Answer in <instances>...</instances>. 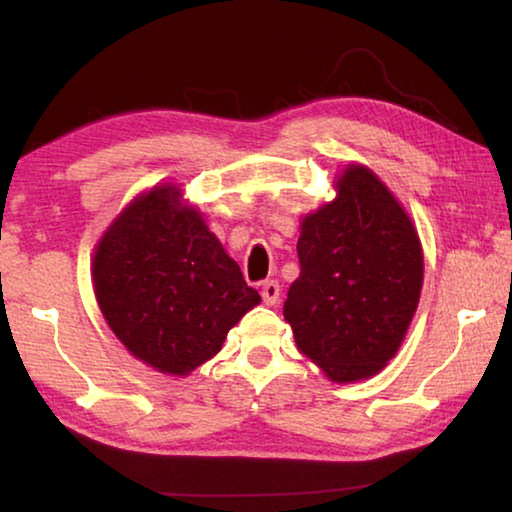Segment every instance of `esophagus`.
Returning <instances> with one entry per match:
<instances>
[{"instance_id": "34e87169", "label": "esophagus", "mask_w": 512, "mask_h": 512, "mask_svg": "<svg viewBox=\"0 0 512 512\" xmlns=\"http://www.w3.org/2000/svg\"><path fill=\"white\" fill-rule=\"evenodd\" d=\"M262 298L268 307H273L277 300H280V282L275 280H266L262 284Z\"/></svg>"}]
</instances>
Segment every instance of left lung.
<instances>
[{"instance_id":"1","label":"left lung","mask_w":512,"mask_h":512,"mask_svg":"<svg viewBox=\"0 0 512 512\" xmlns=\"http://www.w3.org/2000/svg\"><path fill=\"white\" fill-rule=\"evenodd\" d=\"M300 221V277L284 302L298 350L339 384L391 361L420 302L424 255L402 203L363 164Z\"/></svg>"}]
</instances>
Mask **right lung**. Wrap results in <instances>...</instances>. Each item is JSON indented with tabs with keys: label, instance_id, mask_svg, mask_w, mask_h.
Returning <instances> with one entry per match:
<instances>
[{
	"label": "right lung",
	"instance_id": "right-lung-1",
	"mask_svg": "<svg viewBox=\"0 0 512 512\" xmlns=\"http://www.w3.org/2000/svg\"><path fill=\"white\" fill-rule=\"evenodd\" d=\"M92 284L124 348L173 377L210 361L262 302L173 183L135 196L108 225L94 248Z\"/></svg>",
	"mask_w": 512,
	"mask_h": 512
}]
</instances>
